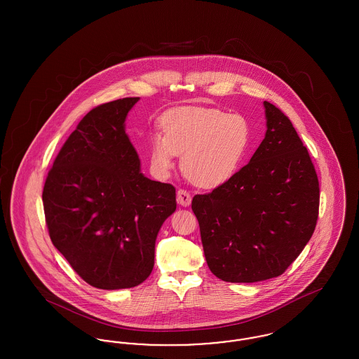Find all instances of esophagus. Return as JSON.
<instances>
[{
	"mask_svg": "<svg viewBox=\"0 0 359 359\" xmlns=\"http://www.w3.org/2000/svg\"><path fill=\"white\" fill-rule=\"evenodd\" d=\"M191 195H189V192L186 191V189H179L177 191V203L180 205H183V207H187V205H191Z\"/></svg>",
	"mask_w": 359,
	"mask_h": 359,
	"instance_id": "1",
	"label": "esophagus"
}]
</instances>
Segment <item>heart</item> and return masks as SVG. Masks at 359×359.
Here are the masks:
<instances>
[{
	"label": "heart",
	"instance_id": "1",
	"mask_svg": "<svg viewBox=\"0 0 359 359\" xmlns=\"http://www.w3.org/2000/svg\"><path fill=\"white\" fill-rule=\"evenodd\" d=\"M149 138L148 157L157 177H167L182 154L180 168L201 188L227 183L238 172L252 141L250 122L215 107H176L160 121Z\"/></svg>",
	"mask_w": 359,
	"mask_h": 359
}]
</instances>
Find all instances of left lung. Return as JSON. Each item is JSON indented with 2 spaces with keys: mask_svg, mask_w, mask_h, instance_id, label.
Segmentation results:
<instances>
[{
  "mask_svg": "<svg viewBox=\"0 0 359 359\" xmlns=\"http://www.w3.org/2000/svg\"><path fill=\"white\" fill-rule=\"evenodd\" d=\"M264 107L266 133L249 164L191 205L207 265L227 283L284 273L319 215V180L307 148L278 107L266 101Z\"/></svg>",
  "mask_w": 359,
  "mask_h": 359,
  "instance_id": "left-lung-1",
  "label": "left lung"
}]
</instances>
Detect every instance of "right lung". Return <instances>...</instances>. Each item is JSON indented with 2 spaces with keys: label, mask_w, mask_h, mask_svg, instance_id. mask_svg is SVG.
<instances>
[{
  "label": "right lung",
  "mask_w": 359,
  "mask_h": 359,
  "mask_svg": "<svg viewBox=\"0 0 359 359\" xmlns=\"http://www.w3.org/2000/svg\"><path fill=\"white\" fill-rule=\"evenodd\" d=\"M138 100L90 110L56 156L43 189L53 246L100 290L132 288L148 278L157 233L176 210L175 187L141 173L125 133Z\"/></svg>",
  "instance_id": "1"
}]
</instances>
